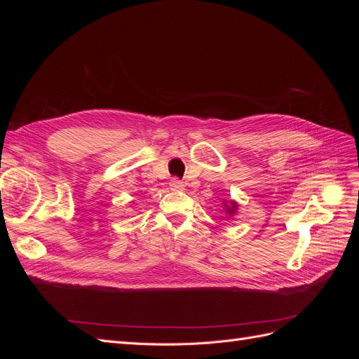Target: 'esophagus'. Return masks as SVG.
<instances>
[{
    "label": "esophagus",
    "instance_id": "34e87169",
    "mask_svg": "<svg viewBox=\"0 0 359 359\" xmlns=\"http://www.w3.org/2000/svg\"><path fill=\"white\" fill-rule=\"evenodd\" d=\"M169 186H170L172 190H177V191H181V190L186 189V186H184V184L177 178H172L170 182H169Z\"/></svg>",
    "mask_w": 359,
    "mask_h": 359
}]
</instances>
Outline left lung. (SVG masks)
Masks as SVG:
<instances>
[{"instance_id": "1", "label": "left lung", "mask_w": 359, "mask_h": 359, "mask_svg": "<svg viewBox=\"0 0 359 359\" xmlns=\"http://www.w3.org/2000/svg\"><path fill=\"white\" fill-rule=\"evenodd\" d=\"M223 206H224V211L226 214L232 217L233 214H236V210H238V203L235 201H229V202H223Z\"/></svg>"}]
</instances>
